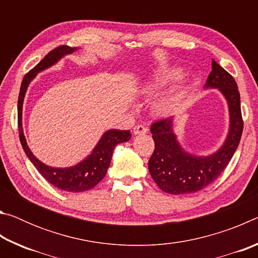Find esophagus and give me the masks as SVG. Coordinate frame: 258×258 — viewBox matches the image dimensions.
<instances>
[{"mask_svg": "<svg viewBox=\"0 0 258 258\" xmlns=\"http://www.w3.org/2000/svg\"><path fill=\"white\" fill-rule=\"evenodd\" d=\"M148 132V128L143 125H135L133 127L134 134H146Z\"/></svg>", "mask_w": 258, "mask_h": 258, "instance_id": "1", "label": "esophagus"}]
</instances>
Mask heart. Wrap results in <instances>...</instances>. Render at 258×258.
Listing matches in <instances>:
<instances>
[{
    "label": "heart",
    "instance_id": "obj_1",
    "mask_svg": "<svg viewBox=\"0 0 258 258\" xmlns=\"http://www.w3.org/2000/svg\"><path fill=\"white\" fill-rule=\"evenodd\" d=\"M181 77V71L180 69H169L167 72H163L158 74V75L151 78L150 82H148L146 86L143 87V92L147 95H155L157 94L159 90L163 89L165 86L171 85L172 83L177 81ZM177 101L176 95L169 94L165 95L158 99L155 103V110L158 113H167L175 107Z\"/></svg>",
    "mask_w": 258,
    "mask_h": 258
}]
</instances>
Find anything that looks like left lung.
<instances>
[{"label": "left lung", "mask_w": 258, "mask_h": 258, "mask_svg": "<svg viewBox=\"0 0 258 258\" xmlns=\"http://www.w3.org/2000/svg\"><path fill=\"white\" fill-rule=\"evenodd\" d=\"M205 87H215L228 100L230 131L223 147L208 157H196L183 151L172 130V117L151 125L155 150L149 159V172L156 184L169 195H189L211 184L230 163L242 135L243 119L240 93L234 78L215 60Z\"/></svg>", "instance_id": "left-lung-1"}]
</instances>
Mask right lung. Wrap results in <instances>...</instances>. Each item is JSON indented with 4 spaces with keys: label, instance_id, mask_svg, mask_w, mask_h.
<instances>
[{
    "label": "right lung",
    "instance_id": "right-lung-1",
    "mask_svg": "<svg viewBox=\"0 0 258 258\" xmlns=\"http://www.w3.org/2000/svg\"><path fill=\"white\" fill-rule=\"evenodd\" d=\"M76 51V47H71L68 45H60L55 47L54 50L50 51L44 58H43L32 71L26 74L23 83L20 86V92L18 98V128H19V139L20 143L24 148L25 154L27 155L29 160L32 161L35 168L40 172L41 175L45 180L51 183L55 187L60 190L69 191V192H83L86 190H91L98 184V183L106 176L107 169L110 165L112 151L115 146L118 143H123L128 141L131 139L130 131H119V130H110L103 134L97 147L94 148L89 157L84 159L82 163L69 168H54L46 166L41 163L26 143V140L23 132V125H21V113H23V102L24 97L27 90L28 84L33 80L38 72L43 71L47 67L55 63L61 56L73 53Z\"/></svg>",
    "mask_w": 258,
    "mask_h": 258
}]
</instances>
